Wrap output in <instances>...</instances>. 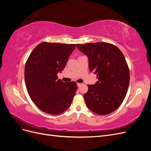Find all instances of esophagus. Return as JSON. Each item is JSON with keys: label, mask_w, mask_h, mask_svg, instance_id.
Wrapping results in <instances>:
<instances>
[{"label": "esophagus", "mask_w": 151, "mask_h": 151, "mask_svg": "<svg viewBox=\"0 0 151 151\" xmlns=\"http://www.w3.org/2000/svg\"><path fill=\"white\" fill-rule=\"evenodd\" d=\"M77 86H78V87H80V86H81L82 84H81V83H77Z\"/></svg>", "instance_id": "obj_1"}]
</instances>
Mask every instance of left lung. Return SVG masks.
<instances>
[{
  "label": "left lung",
  "mask_w": 151,
  "mask_h": 151,
  "mask_svg": "<svg viewBox=\"0 0 151 151\" xmlns=\"http://www.w3.org/2000/svg\"><path fill=\"white\" fill-rule=\"evenodd\" d=\"M89 58L91 72L98 81L88 84L84 94L86 106L99 115L115 111L125 98L130 82V71L124 55L115 45L106 42L76 44Z\"/></svg>",
  "instance_id": "1"
}]
</instances>
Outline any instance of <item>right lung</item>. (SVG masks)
<instances>
[{
    "label": "right lung",
    "mask_w": 151,
    "mask_h": 151,
    "mask_svg": "<svg viewBox=\"0 0 151 151\" xmlns=\"http://www.w3.org/2000/svg\"><path fill=\"white\" fill-rule=\"evenodd\" d=\"M76 44L42 42L26 61L24 79L27 91L40 110L58 115L67 109L77 89L74 81L64 83L57 74L65 68Z\"/></svg>",
    "instance_id": "right-lung-1"
}]
</instances>
